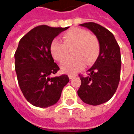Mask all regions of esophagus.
Returning a JSON list of instances; mask_svg holds the SVG:
<instances>
[{"mask_svg":"<svg viewBox=\"0 0 134 134\" xmlns=\"http://www.w3.org/2000/svg\"><path fill=\"white\" fill-rule=\"evenodd\" d=\"M76 76H77V75H69V79H72V78L75 77Z\"/></svg>","mask_w":134,"mask_h":134,"instance_id":"1","label":"esophagus"}]
</instances>
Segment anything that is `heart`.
Here are the masks:
<instances>
[{"instance_id": "1", "label": "heart", "mask_w": 134, "mask_h": 134, "mask_svg": "<svg viewBox=\"0 0 134 134\" xmlns=\"http://www.w3.org/2000/svg\"><path fill=\"white\" fill-rule=\"evenodd\" d=\"M63 42L54 39L50 46L53 58L59 63L72 57L61 65L65 73L75 74L84 69L85 64L93 63L99 53V43L97 37L81 28H71L62 36Z\"/></svg>"}]
</instances>
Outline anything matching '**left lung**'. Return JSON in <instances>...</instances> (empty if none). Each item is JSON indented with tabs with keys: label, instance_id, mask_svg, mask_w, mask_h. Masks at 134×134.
Listing matches in <instances>:
<instances>
[{
	"label": "left lung",
	"instance_id": "left-lung-1",
	"mask_svg": "<svg viewBox=\"0 0 134 134\" xmlns=\"http://www.w3.org/2000/svg\"><path fill=\"white\" fill-rule=\"evenodd\" d=\"M90 29L99 43V54L87 76L79 75L81 84L77 95L87 104L98 105L109 101L115 94L121 76L120 47L113 34L95 23L80 25Z\"/></svg>",
	"mask_w": 134,
	"mask_h": 134
}]
</instances>
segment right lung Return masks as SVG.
<instances>
[{"instance_id": "add662e5", "label": "right lung", "mask_w": 134, "mask_h": 134, "mask_svg": "<svg viewBox=\"0 0 134 134\" xmlns=\"http://www.w3.org/2000/svg\"><path fill=\"white\" fill-rule=\"evenodd\" d=\"M68 29L39 25L19 42L14 55L17 80L25 98L35 106L47 108L57 103L69 81L66 75L50 77L59 69L51 56L50 44Z\"/></svg>"}]
</instances>
